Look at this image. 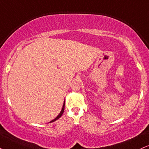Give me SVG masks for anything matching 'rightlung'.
I'll return each instance as SVG.
<instances>
[{
    "mask_svg": "<svg viewBox=\"0 0 149 149\" xmlns=\"http://www.w3.org/2000/svg\"><path fill=\"white\" fill-rule=\"evenodd\" d=\"M64 105H65V101L64 102V103H63V105H62V110H61V112H60V114H59L58 115H57V116H56V117L54 119H53V120H52V121H50V123H51V122H53V121H56V120L58 119L59 118H60V116L62 115V114H63V112H64Z\"/></svg>",
    "mask_w": 149,
    "mask_h": 149,
    "instance_id": "obj_1",
    "label": "right lung"
}]
</instances>
